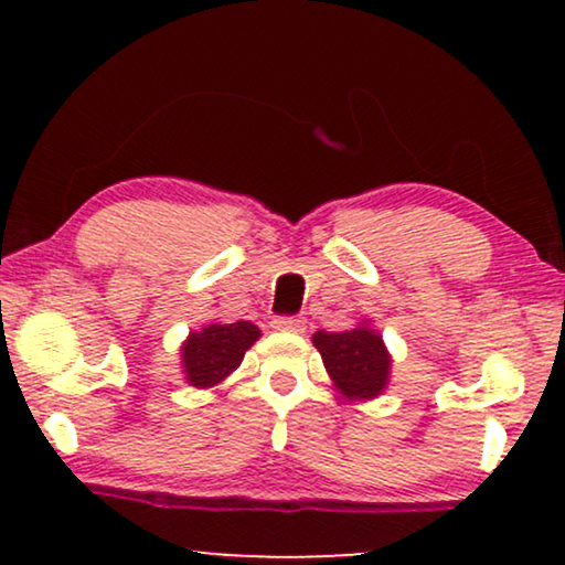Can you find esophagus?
I'll return each mask as SVG.
<instances>
[{"instance_id":"34e87169","label":"esophagus","mask_w":565,"mask_h":565,"mask_svg":"<svg viewBox=\"0 0 565 565\" xmlns=\"http://www.w3.org/2000/svg\"><path fill=\"white\" fill-rule=\"evenodd\" d=\"M273 329L275 331H290V334H300L306 329L303 319H296V316H277L273 319Z\"/></svg>"}]
</instances>
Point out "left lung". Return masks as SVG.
Segmentation results:
<instances>
[{
  "label": "left lung",
  "instance_id": "left-lung-1",
  "mask_svg": "<svg viewBox=\"0 0 565 565\" xmlns=\"http://www.w3.org/2000/svg\"><path fill=\"white\" fill-rule=\"evenodd\" d=\"M337 393L350 401H373L388 391L393 358L370 319L347 331H316L311 337Z\"/></svg>",
  "mask_w": 565,
  "mask_h": 565
}]
</instances>
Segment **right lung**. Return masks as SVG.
Returning a JSON list of instances; mask_svg holds the SVG:
<instances>
[{"instance_id":"right-lung-1","label":"right lung","mask_w":565,"mask_h":565,"mask_svg":"<svg viewBox=\"0 0 565 565\" xmlns=\"http://www.w3.org/2000/svg\"><path fill=\"white\" fill-rule=\"evenodd\" d=\"M262 337L252 321H211L203 329L190 331L180 347L184 383L207 391L221 385L242 365L244 354Z\"/></svg>"}]
</instances>
